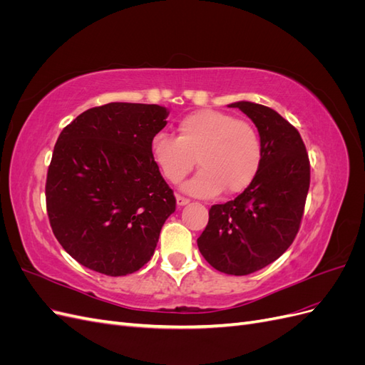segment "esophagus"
<instances>
[{"label": "esophagus", "mask_w": 365, "mask_h": 365, "mask_svg": "<svg viewBox=\"0 0 365 365\" xmlns=\"http://www.w3.org/2000/svg\"><path fill=\"white\" fill-rule=\"evenodd\" d=\"M190 201L187 200V197L181 196V195H176V204H178V207H182V205H187Z\"/></svg>", "instance_id": "obj_1"}]
</instances>
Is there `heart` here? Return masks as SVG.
Masks as SVG:
<instances>
[{
  "label": "heart",
  "mask_w": 365,
  "mask_h": 365,
  "mask_svg": "<svg viewBox=\"0 0 365 365\" xmlns=\"http://www.w3.org/2000/svg\"><path fill=\"white\" fill-rule=\"evenodd\" d=\"M153 163L168 181L176 184L192 172L201 170L182 185L197 197H212L219 192L235 195L256 178L262 163V141L251 123L217 109L204 108L178 121V137L153 135Z\"/></svg>",
  "instance_id": "heart-1"
}]
</instances>
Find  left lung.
<instances>
[{
	"instance_id": "8db88e82",
	"label": "left lung",
	"mask_w": 365,
	"mask_h": 365,
	"mask_svg": "<svg viewBox=\"0 0 365 365\" xmlns=\"http://www.w3.org/2000/svg\"><path fill=\"white\" fill-rule=\"evenodd\" d=\"M228 106L239 108L256 125L262 163L235 201L210 208L197 248L215 269L248 275L291 247L304 212L311 165L298 130L277 111L245 101Z\"/></svg>"
}]
</instances>
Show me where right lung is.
Segmentation results:
<instances>
[{"instance_id":"obj_1","label":"right lung","mask_w":365,"mask_h":365,"mask_svg":"<svg viewBox=\"0 0 365 365\" xmlns=\"http://www.w3.org/2000/svg\"><path fill=\"white\" fill-rule=\"evenodd\" d=\"M168 115L160 105L113 102L61 132L47 173V213L62 248L83 267L118 277L153 256L176 205L150 155Z\"/></svg>"}]
</instances>
